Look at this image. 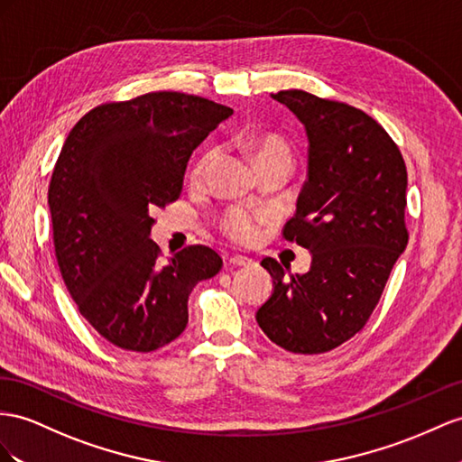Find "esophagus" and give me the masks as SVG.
I'll list each match as a JSON object with an SVG mask.
<instances>
[{
	"mask_svg": "<svg viewBox=\"0 0 462 462\" xmlns=\"http://www.w3.org/2000/svg\"><path fill=\"white\" fill-rule=\"evenodd\" d=\"M226 263H228V265H234V267H245V265H252L254 262H252L250 257H244V255L236 254V255H230V257L226 259Z\"/></svg>",
	"mask_w": 462,
	"mask_h": 462,
	"instance_id": "1",
	"label": "esophagus"
}]
</instances>
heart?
Masks as SVG:
<instances>
[{"mask_svg": "<svg viewBox=\"0 0 462 462\" xmlns=\"http://www.w3.org/2000/svg\"><path fill=\"white\" fill-rule=\"evenodd\" d=\"M250 146L254 150V158L257 163H262L269 158L281 156V153H289L287 142L281 136L273 133H265V134H257L250 140ZM215 158V152L208 150L200 156L193 168V177L195 180H200L208 170V165ZM271 220V215L267 212H252L245 208H232L222 218V230L228 236L230 240L238 242V244H252L257 236L259 230H262L263 224Z\"/></svg>", "mask_w": 462, "mask_h": 462, "instance_id": "obj_1", "label": "heart"}]
</instances>
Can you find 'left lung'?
<instances>
[{
    "label": "left lung",
    "mask_w": 462,
    "mask_h": 462,
    "mask_svg": "<svg viewBox=\"0 0 462 462\" xmlns=\"http://www.w3.org/2000/svg\"><path fill=\"white\" fill-rule=\"evenodd\" d=\"M271 97L297 115L309 136V180L282 236L306 247L312 263L287 279V269L265 257L273 292L255 320L279 347L318 355L361 332L406 250V163L361 109L302 89Z\"/></svg>",
    "instance_id": "left-lung-1"
}]
</instances>
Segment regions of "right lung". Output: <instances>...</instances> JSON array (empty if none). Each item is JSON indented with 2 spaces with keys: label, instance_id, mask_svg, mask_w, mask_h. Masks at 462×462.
I'll return each mask as SVG.
<instances>
[{
  "label": "right lung",
  "instance_id": "obj_1",
  "mask_svg": "<svg viewBox=\"0 0 462 462\" xmlns=\"http://www.w3.org/2000/svg\"><path fill=\"white\" fill-rule=\"evenodd\" d=\"M230 115L153 91L103 103L69 130L49 187L56 259L79 314L116 347L150 353L180 337L189 294L222 267L207 245L163 262L150 212L180 197L193 150Z\"/></svg>",
  "mask_w": 462,
  "mask_h": 462
}]
</instances>
